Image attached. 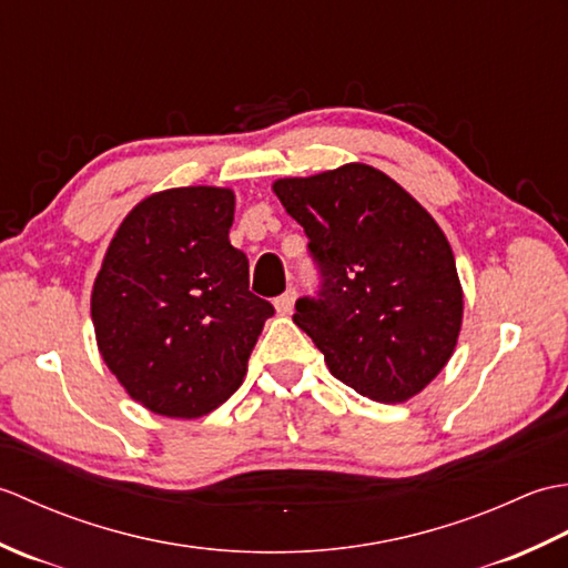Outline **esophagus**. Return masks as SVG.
<instances>
[{"instance_id":"34e87169","label":"esophagus","mask_w":568,"mask_h":568,"mask_svg":"<svg viewBox=\"0 0 568 568\" xmlns=\"http://www.w3.org/2000/svg\"><path fill=\"white\" fill-rule=\"evenodd\" d=\"M295 297H297V293L293 291H285L281 297L275 300V310H277V315H291L293 312V307H295Z\"/></svg>"}]
</instances>
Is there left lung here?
Instances as JSON below:
<instances>
[{
	"mask_svg": "<svg viewBox=\"0 0 568 568\" xmlns=\"http://www.w3.org/2000/svg\"><path fill=\"white\" fill-rule=\"evenodd\" d=\"M273 192L305 229L322 273L293 322L334 378L395 405L449 364L464 317L454 251L434 216L378 168L346 163L281 178Z\"/></svg>",
	"mask_w": 568,
	"mask_h": 568,
	"instance_id": "obj_1",
	"label": "left lung"
}]
</instances>
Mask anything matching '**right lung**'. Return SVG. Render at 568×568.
<instances>
[{
	"mask_svg": "<svg viewBox=\"0 0 568 568\" xmlns=\"http://www.w3.org/2000/svg\"><path fill=\"white\" fill-rule=\"evenodd\" d=\"M234 200L212 185L153 192L119 224L94 277L102 361L155 415L197 419L229 400L273 315L229 241Z\"/></svg>",
	"mask_w": 568,
	"mask_h": 568,
	"instance_id": "1",
	"label": "right lung"
}]
</instances>
